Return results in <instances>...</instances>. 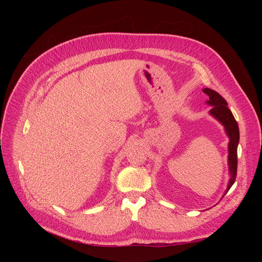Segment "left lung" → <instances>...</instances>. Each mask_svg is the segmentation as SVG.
Returning a JSON list of instances; mask_svg holds the SVG:
<instances>
[{"label":"left lung","mask_w":262,"mask_h":262,"mask_svg":"<svg viewBox=\"0 0 262 262\" xmlns=\"http://www.w3.org/2000/svg\"><path fill=\"white\" fill-rule=\"evenodd\" d=\"M203 93L207 94L209 96V100H207V104L212 106L210 110V115L219 120L222 124L224 125L225 132L227 137L229 138L228 142V168H229V178L227 189L224 194L233 186L237 175V146H238L239 142V129L237 121L232 114L231 110L227 107L226 100L221 96V95L210 89H204Z\"/></svg>","instance_id":"left-lung-1"}]
</instances>
